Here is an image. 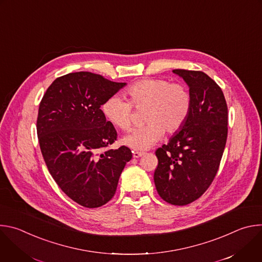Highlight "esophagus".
Returning a JSON list of instances; mask_svg holds the SVG:
<instances>
[{"instance_id": "34e87169", "label": "esophagus", "mask_w": 262, "mask_h": 262, "mask_svg": "<svg viewBox=\"0 0 262 262\" xmlns=\"http://www.w3.org/2000/svg\"><path fill=\"white\" fill-rule=\"evenodd\" d=\"M142 156H144V152H142V151H133V157L135 159H138V158H140Z\"/></svg>"}]
</instances>
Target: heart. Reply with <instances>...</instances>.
<instances>
[{
  "mask_svg": "<svg viewBox=\"0 0 262 262\" xmlns=\"http://www.w3.org/2000/svg\"><path fill=\"white\" fill-rule=\"evenodd\" d=\"M125 94L110 96L101 105L106 120L114 126L126 130L133 123L134 108H145L143 127L132 129L122 143L135 150H146L157 144L165 130L173 134L179 130L188 119L192 97L189 89L180 83L164 79H145L130 85Z\"/></svg>",
  "mask_w": 262,
  "mask_h": 262,
  "instance_id": "b5f03b06",
  "label": "heart"
}]
</instances>
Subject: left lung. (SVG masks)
Here are the masks:
<instances>
[{
  "label": "left lung",
  "mask_w": 262,
  "mask_h": 262,
  "mask_svg": "<svg viewBox=\"0 0 262 262\" xmlns=\"http://www.w3.org/2000/svg\"><path fill=\"white\" fill-rule=\"evenodd\" d=\"M189 85L190 115L181 130L158 148L154 179L163 200L186 205L209 188L220 167L228 134V107L220 86L198 70L174 69Z\"/></svg>",
  "instance_id": "left-lung-1"
}]
</instances>
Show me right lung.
<instances>
[{
  "instance_id": "add662e5",
  "label": "right lung",
  "mask_w": 262,
  "mask_h": 262,
  "mask_svg": "<svg viewBox=\"0 0 262 262\" xmlns=\"http://www.w3.org/2000/svg\"><path fill=\"white\" fill-rule=\"evenodd\" d=\"M125 83L80 71L57 78L45 93L37 136L47 167L60 189L88 208L114 197L132 151L126 146L102 150L117 139L100 106Z\"/></svg>"
}]
</instances>
